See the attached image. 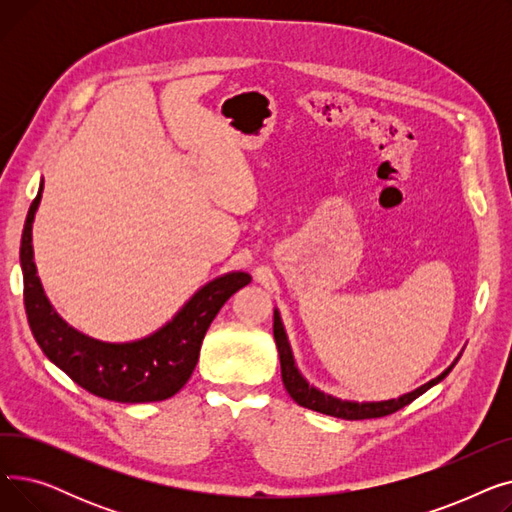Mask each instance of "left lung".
I'll return each instance as SVG.
<instances>
[{
	"label": "left lung",
	"mask_w": 512,
	"mask_h": 512,
	"mask_svg": "<svg viewBox=\"0 0 512 512\" xmlns=\"http://www.w3.org/2000/svg\"><path fill=\"white\" fill-rule=\"evenodd\" d=\"M274 338H276V346H278V353H280L282 382H284V388L290 394V398L305 409L324 413V415H332V417H338V419H351V421L386 417V415L396 413L402 407H407L409 402H413L417 396H421L423 392H427L429 388L436 386L438 382H442L446 375L452 371L456 361H459V357H456V361L446 371H442L438 378H434L432 382H427L421 388H417V390H413L405 396H400V398L382 400V402H351V400H340V398H334L330 394L319 392L317 388L307 384V380L303 378L301 371L297 369V365H294L290 344H288V338H286V332H284V326H282V319H280L278 311H274Z\"/></svg>",
	"instance_id": "left-lung-1"
}]
</instances>
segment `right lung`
<instances>
[{
	"label": "right lung",
	"instance_id": "obj_1",
	"mask_svg": "<svg viewBox=\"0 0 512 512\" xmlns=\"http://www.w3.org/2000/svg\"><path fill=\"white\" fill-rule=\"evenodd\" d=\"M43 182L26 215L20 265L24 276V309L31 332L45 357L87 392L116 402H157L174 396L191 378L199 361L201 342L211 321L251 276L230 272L193 294L172 321L155 334L112 344L89 338L70 328L49 305L33 261V220Z\"/></svg>",
	"mask_w": 512,
	"mask_h": 512
}]
</instances>
